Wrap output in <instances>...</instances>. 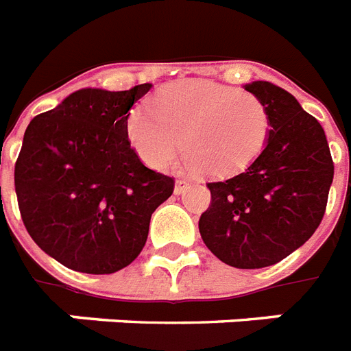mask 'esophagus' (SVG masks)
Here are the masks:
<instances>
[{"mask_svg":"<svg viewBox=\"0 0 351 351\" xmlns=\"http://www.w3.org/2000/svg\"><path fill=\"white\" fill-rule=\"evenodd\" d=\"M189 186H191V184H189L187 180H176L175 182V193H176V195H180V193L186 191Z\"/></svg>","mask_w":351,"mask_h":351,"instance_id":"34e87169","label":"esophagus"}]
</instances>
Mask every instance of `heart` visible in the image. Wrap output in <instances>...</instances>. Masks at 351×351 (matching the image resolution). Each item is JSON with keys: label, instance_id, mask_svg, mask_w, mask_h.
<instances>
[{"label": "heart", "instance_id": "heart-1", "mask_svg": "<svg viewBox=\"0 0 351 351\" xmlns=\"http://www.w3.org/2000/svg\"><path fill=\"white\" fill-rule=\"evenodd\" d=\"M127 138L153 169H165L182 147L193 171L226 176L261 154L269 136V112L255 95L209 80H178L156 93L147 109L127 117Z\"/></svg>", "mask_w": 351, "mask_h": 351}]
</instances>
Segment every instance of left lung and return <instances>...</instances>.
<instances>
[{
    "label": "left lung",
    "instance_id": "obj_1",
    "mask_svg": "<svg viewBox=\"0 0 351 351\" xmlns=\"http://www.w3.org/2000/svg\"><path fill=\"white\" fill-rule=\"evenodd\" d=\"M244 89L269 112V136L242 173L209 182L211 204L198 220L204 244L239 269L277 264L321 224L333 182L324 129L293 95L269 82Z\"/></svg>",
    "mask_w": 351,
    "mask_h": 351
}]
</instances>
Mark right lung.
Segmentation results:
<instances>
[{"label": "right lung", "mask_w": 351, "mask_h": 351, "mask_svg": "<svg viewBox=\"0 0 351 351\" xmlns=\"http://www.w3.org/2000/svg\"><path fill=\"white\" fill-rule=\"evenodd\" d=\"M153 85L80 89L27 127L14 186L36 244L74 271L107 275L143 250L151 215L175 180L140 162L129 111Z\"/></svg>", "instance_id": "obj_1"}]
</instances>
